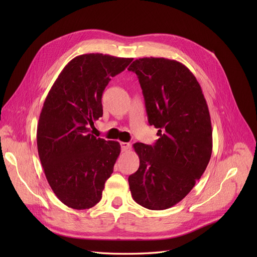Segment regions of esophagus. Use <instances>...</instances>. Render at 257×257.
I'll return each instance as SVG.
<instances>
[{"instance_id": "esophagus-1", "label": "esophagus", "mask_w": 257, "mask_h": 257, "mask_svg": "<svg viewBox=\"0 0 257 257\" xmlns=\"http://www.w3.org/2000/svg\"><path fill=\"white\" fill-rule=\"evenodd\" d=\"M130 147H131V145L129 143H124V142L120 143V149H121V151H123V152L128 151L130 149Z\"/></svg>"}]
</instances>
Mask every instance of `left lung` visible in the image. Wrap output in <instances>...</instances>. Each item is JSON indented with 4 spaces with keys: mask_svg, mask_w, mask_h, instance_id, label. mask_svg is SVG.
<instances>
[{
    "mask_svg": "<svg viewBox=\"0 0 257 257\" xmlns=\"http://www.w3.org/2000/svg\"><path fill=\"white\" fill-rule=\"evenodd\" d=\"M128 71L138 75L148 121L159 137L154 146L133 145L140 168L128 178L130 192L140 205L164 210L193 190L209 163L208 106L196 77L176 60L140 58Z\"/></svg>",
    "mask_w": 257,
    "mask_h": 257,
    "instance_id": "8db88e82",
    "label": "left lung"
}]
</instances>
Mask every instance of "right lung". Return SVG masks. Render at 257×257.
<instances>
[{"instance_id":"obj_1","label":"right lung","mask_w":257,"mask_h":257,"mask_svg":"<svg viewBox=\"0 0 257 257\" xmlns=\"http://www.w3.org/2000/svg\"><path fill=\"white\" fill-rule=\"evenodd\" d=\"M132 58L83 54L72 59L51 87L37 125V150L54 194L74 209L102 198L120 152L118 142L92 136L103 115L102 94Z\"/></svg>"}]
</instances>
